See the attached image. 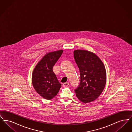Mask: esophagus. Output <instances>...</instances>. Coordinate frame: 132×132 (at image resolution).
<instances>
[{
  "label": "esophagus",
  "instance_id": "esophagus-1",
  "mask_svg": "<svg viewBox=\"0 0 132 132\" xmlns=\"http://www.w3.org/2000/svg\"><path fill=\"white\" fill-rule=\"evenodd\" d=\"M69 85V83L68 82H66L65 83H63V87H68Z\"/></svg>",
  "mask_w": 132,
  "mask_h": 132
}]
</instances>
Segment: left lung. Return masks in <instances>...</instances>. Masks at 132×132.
<instances>
[{
    "mask_svg": "<svg viewBox=\"0 0 132 132\" xmlns=\"http://www.w3.org/2000/svg\"><path fill=\"white\" fill-rule=\"evenodd\" d=\"M74 57L80 74V82L75 89L77 98L84 103L96 100L102 92L106 81L103 63L94 53L75 50Z\"/></svg>",
    "mask_w": 132,
    "mask_h": 132,
    "instance_id": "left-lung-1",
    "label": "left lung"
}]
</instances>
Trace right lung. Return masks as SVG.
<instances>
[{"instance_id": "add662e5", "label": "right lung", "mask_w": 132, "mask_h": 132, "mask_svg": "<svg viewBox=\"0 0 132 132\" xmlns=\"http://www.w3.org/2000/svg\"><path fill=\"white\" fill-rule=\"evenodd\" d=\"M58 50L46 54L35 67L32 74V84L38 94L50 100L58 94L61 85L53 71V67L62 54Z\"/></svg>"}]
</instances>
